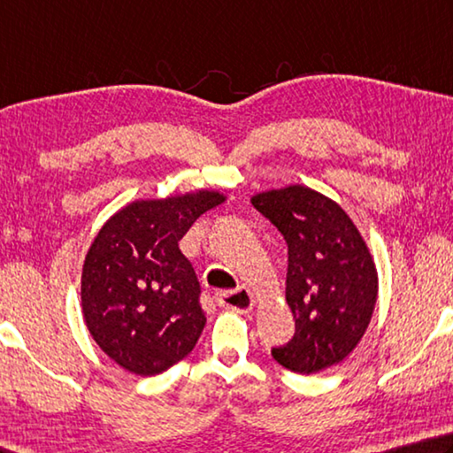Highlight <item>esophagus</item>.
Masks as SVG:
<instances>
[{
	"label": "esophagus",
	"instance_id": "obj_1",
	"mask_svg": "<svg viewBox=\"0 0 453 453\" xmlns=\"http://www.w3.org/2000/svg\"><path fill=\"white\" fill-rule=\"evenodd\" d=\"M216 301L219 307L235 311V312H250L255 307V297L250 289L240 287L235 291H224L216 295Z\"/></svg>",
	"mask_w": 453,
	"mask_h": 453
}]
</instances>
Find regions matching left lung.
I'll return each instance as SVG.
<instances>
[{
  "label": "left lung",
  "instance_id": "left-lung-1",
  "mask_svg": "<svg viewBox=\"0 0 453 453\" xmlns=\"http://www.w3.org/2000/svg\"><path fill=\"white\" fill-rule=\"evenodd\" d=\"M251 203L289 248L285 299L295 334L271 355L297 374L342 363L365 336L378 297V271L355 221L299 184L255 194Z\"/></svg>",
  "mask_w": 453,
  "mask_h": 453
}]
</instances>
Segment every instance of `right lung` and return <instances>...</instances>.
<instances>
[{
    "label": "right lung",
    "mask_w": 453,
    "mask_h": 453,
    "mask_svg": "<svg viewBox=\"0 0 453 453\" xmlns=\"http://www.w3.org/2000/svg\"><path fill=\"white\" fill-rule=\"evenodd\" d=\"M226 200L218 190L134 200L95 235L81 273V309L95 342L128 372L160 374L198 342L200 283L178 242Z\"/></svg>",
    "instance_id": "obj_1"
}]
</instances>
